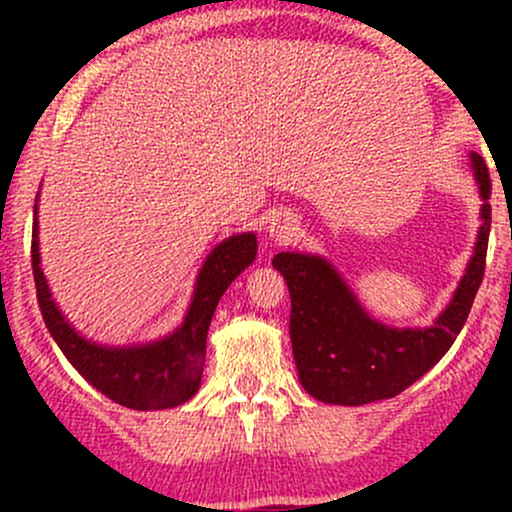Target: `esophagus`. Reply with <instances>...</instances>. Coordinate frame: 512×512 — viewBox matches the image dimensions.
Here are the masks:
<instances>
[{"instance_id":"esophagus-1","label":"esophagus","mask_w":512,"mask_h":512,"mask_svg":"<svg viewBox=\"0 0 512 512\" xmlns=\"http://www.w3.org/2000/svg\"><path fill=\"white\" fill-rule=\"evenodd\" d=\"M298 231H301V228H298V221L293 219L291 214H279L276 219H272L267 228L269 238H272L276 245H291L293 240L298 238Z\"/></svg>"}]
</instances>
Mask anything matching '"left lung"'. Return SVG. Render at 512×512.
<instances>
[{"label": "left lung", "mask_w": 512, "mask_h": 512, "mask_svg": "<svg viewBox=\"0 0 512 512\" xmlns=\"http://www.w3.org/2000/svg\"><path fill=\"white\" fill-rule=\"evenodd\" d=\"M469 158L484 199V223L455 296L431 327L397 330L373 320L337 269L322 257L279 252L272 260L291 293L289 332L298 380L315 399L361 407L397 397L436 366L457 339L484 279L491 231L489 168L479 154Z\"/></svg>", "instance_id": "obj_1"}]
</instances>
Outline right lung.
I'll list each match as a JSON object with an SVG mask.
<instances>
[{
	"label": "right lung",
	"mask_w": 512,
	"mask_h": 512,
	"mask_svg": "<svg viewBox=\"0 0 512 512\" xmlns=\"http://www.w3.org/2000/svg\"><path fill=\"white\" fill-rule=\"evenodd\" d=\"M38 214V204H35ZM257 255L255 233H238L226 238L209 252L197 274L195 296L182 325L168 337L149 344L103 346L88 342L60 313L40 269L38 219H33V279L45 327L81 375L122 407L151 411L170 409L187 402L202 383L207 332L216 305L231 281L250 267Z\"/></svg>",
	"instance_id": "right-lung-1"
}]
</instances>
